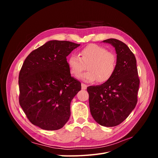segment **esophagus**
<instances>
[{
  "mask_svg": "<svg viewBox=\"0 0 158 158\" xmlns=\"http://www.w3.org/2000/svg\"><path fill=\"white\" fill-rule=\"evenodd\" d=\"M87 88V85L82 83V89H85Z\"/></svg>",
  "mask_w": 158,
  "mask_h": 158,
  "instance_id": "esophagus-1",
  "label": "esophagus"
}]
</instances>
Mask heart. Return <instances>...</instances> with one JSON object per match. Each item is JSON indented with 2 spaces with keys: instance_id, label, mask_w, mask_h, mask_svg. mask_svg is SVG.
<instances>
[{
  "instance_id": "obj_1",
  "label": "heart",
  "mask_w": 158,
  "mask_h": 158,
  "mask_svg": "<svg viewBox=\"0 0 158 158\" xmlns=\"http://www.w3.org/2000/svg\"><path fill=\"white\" fill-rule=\"evenodd\" d=\"M117 59L113 52L96 44H89L79 52V56L71 55L68 65L71 74L78 76L87 69L88 70L80 76L88 82L97 80L98 83L106 82L114 74Z\"/></svg>"
}]
</instances>
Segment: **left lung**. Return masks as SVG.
<instances>
[{
	"instance_id": "obj_1",
	"label": "left lung",
	"mask_w": 158,
	"mask_h": 158,
	"mask_svg": "<svg viewBox=\"0 0 158 158\" xmlns=\"http://www.w3.org/2000/svg\"><path fill=\"white\" fill-rule=\"evenodd\" d=\"M115 48L117 67L106 82L87 88L90 112L100 125L111 127L123 122L135 109L138 102V77L135 55L123 42L108 39Z\"/></svg>"
}]
</instances>
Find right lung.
<instances>
[{
	"label": "right lung",
	"mask_w": 158,
	"mask_h": 158,
	"mask_svg": "<svg viewBox=\"0 0 158 158\" xmlns=\"http://www.w3.org/2000/svg\"><path fill=\"white\" fill-rule=\"evenodd\" d=\"M80 44L49 41L33 50L19 73V103L33 125L47 131L63 128L70 115V102L81 83L70 76L66 61Z\"/></svg>",
	"instance_id": "add662e5"
}]
</instances>
